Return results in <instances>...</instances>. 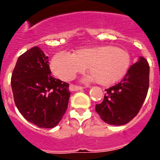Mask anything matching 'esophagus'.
Instances as JSON below:
<instances>
[{
  "label": "esophagus",
  "mask_w": 160,
  "mask_h": 160,
  "mask_svg": "<svg viewBox=\"0 0 160 160\" xmlns=\"http://www.w3.org/2000/svg\"><path fill=\"white\" fill-rule=\"evenodd\" d=\"M83 89V87L82 86H79V85H75V84H71L69 86V90L72 92H74V91H78V90H82Z\"/></svg>",
  "instance_id": "34e87169"
}]
</instances>
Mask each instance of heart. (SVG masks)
<instances>
[{
  "label": "heart",
  "instance_id": "obj_1",
  "mask_svg": "<svg viewBox=\"0 0 160 160\" xmlns=\"http://www.w3.org/2000/svg\"><path fill=\"white\" fill-rule=\"evenodd\" d=\"M130 65L129 52L107 45L84 47L74 54L60 52L52 59L51 68L58 78L68 81L88 67L92 73L90 79H95L103 86H110L125 77Z\"/></svg>",
  "mask_w": 160,
  "mask_h": 160
}]
</instances>
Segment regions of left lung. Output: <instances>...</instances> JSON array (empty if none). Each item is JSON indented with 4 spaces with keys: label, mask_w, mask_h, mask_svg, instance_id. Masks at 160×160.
<instances>
[{
    "label": "left lung",
    "mask_w": 160,
    "mask_h": 160,
    "mask_svg": "<svg viewBox=\"0 0 160 160\" xmlns=\"http://www.w3.org/2000/svg\"><path fill=\"white\" fill-rule=\"evenodd\" d=\"M149 87V65L145 58L129 67L120 83L106 89L103 101L95 105L102 121L113 125H122L133 119L147 96Z\"/></svg>",
    "instance_id": "8db88e82"
}]
</instances>
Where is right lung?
Segmentation results:
<instances>
[{"instance_id":"obj_1","label":"right lung","mask_w":160,"mask_h":160,"mask_svg":"<svg viewBox=\"0 0 160 160\" xmlns=\"http://www.w3.org/2000/svg\"><path fill=\"white\" fill-rule=\"evenodd\" d=\"M16 107L39 128L55 127L68 107L69 84L51 76L48 57L34 46L19 57L11 78Z\"/></svg>"}]
</instances>
